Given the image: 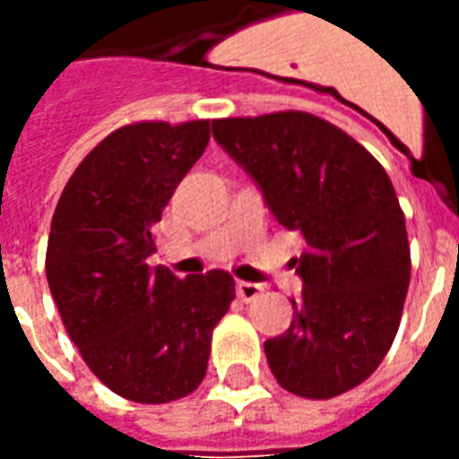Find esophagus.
<instances>
[{"label": "esophagus", "mask_w": 459, "mask_h": 459, "mask_svg": "<svg viewBox=\"0 0 459 459\" xmlns=\"http://www.w3.org/2000/svg\"><path fill=\"white\" fill-rule=\"evenodd\" d=\"M263 285H258V282H246V280H240L238 285H236V292H238V298L243 299V302H253V299H258L260 295H263Z\"/></svg>", "instance_id": "obj_1"}]
</instances>
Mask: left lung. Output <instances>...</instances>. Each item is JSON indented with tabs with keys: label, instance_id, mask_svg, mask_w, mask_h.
<instances>
[{
	"label": "left lung",
	"instance_id": "8db88e82",
	"mask_svg": "<svg viewBox=\"0 0 459 459\" xmlns=\"http://www.w3.org/2000/svg\"><path fill=\"white\" fill-rule=\"evenodd\" d=\"M213 137L307 243L292 260L305 285L292 325L265 342L270 371L299 398L351 391L388 354L411 282L394 184L351 134L302 110L213 120Z\"/></svg>",
	"mask_w": 459,
	"mask_h": 459
}]
</instances>
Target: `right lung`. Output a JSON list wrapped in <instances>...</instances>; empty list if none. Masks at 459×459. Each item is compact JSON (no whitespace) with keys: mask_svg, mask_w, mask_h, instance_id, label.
Here are the masks:
<instances>
[{"mask_svg":"<svg viewBox=\"0 0 459 459\" xmlns=\"http://www.w3.org/2000/svg\"><path fill=\"white\" fill-rule=\"evenodd\" d=\"M211 137L209 120L132 122L85 154L51 219L46 280L68 337L113 394L171 403L206 376L236 298L226 270L152 268V229Z\"/></svg>","mask_w":459,"mask_h":459,"instance_id":"right-lung-1","label":"right lung"}]
</instances>
